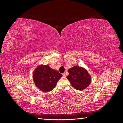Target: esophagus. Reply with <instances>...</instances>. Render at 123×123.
<instances>
[{"label": "esophagus", "instance_id": "esophagus-1", "mask_svg": "<svg viewBox=\"0 0 123 123\" xmlns=\"http://www.w3.org/2000/svg\"><path fill=\"white\" fill-rule=\"evenodd\" d=\"M62 75L64 76H66V74L65 73H62Z\"/></svg>", "mask_w": 123, "mask_h": 123}]
</instances>
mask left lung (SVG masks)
Wrapping results in <instances>:
<instances>
[{"mask_svg": "<svg viewBox=\"0 0 123 123\" xmlns=\"http://www.w3.org/2000/svg\"><path fill=\"white\" fill-rule=\"evenodd\" d=\"M68 71L69 74L66 78L76 90H83L90 84L91 75L85 68L75 66L70 68Z\"/></svg>", "mask_w": 123, "mask_h": 123, "instance_id": "left-lung-1", "label": "left lung"}]
</instances>
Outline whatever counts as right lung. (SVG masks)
Masks as SVG:
<instances>
[{
	"mask_svg": "<svg viewBox=\"0 0 123 123\" xmlns=\"http://www.w3.org/2000/svg\"><path fill=\"white\" fill-rule=\"evenodd\" d=\"M62 76L58 71L52 69L48 65L40 64L33 71V80L40 91L48 92L55 87Z\"/></svg>",
	"mask_w": 123,
	"mask_h": 123,
	"instance_id": "right-lung-1",
	"label": "right lung"
}]
</instances>
